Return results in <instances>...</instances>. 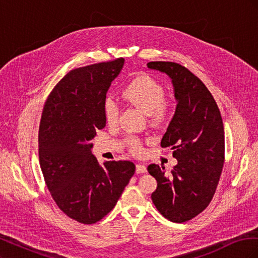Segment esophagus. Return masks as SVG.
<instances>
[{
  "label": "esophagus",
  "mask_w": 258,
  "mask_h": 258,
  "mask_svg": "<svg viewBox=\"0 0 258 258\" xmlns=\"http://www.w3.org/2000/svg\"><path fill=\"white\" fill-rule=\"evenodd\" d=\"M136 171H137V173H145L147 169H146L145 165H142V163H137Z\"/></svg>",
  "instance_id": "34e87169"
}]
</instances>
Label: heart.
I'll return each mask as SVG.
<instances>
[{
    "instance_id": "obj_1",
    "label": "heart",
    "mask_w": 258,
    "mask_h": 258,
    "mask_svg": "<svg viewBox=\"0 0 258 258\" xmlns=\"http://www.w3.org/2000/svg\"><path fill=\"white\" fill-rule=\"evenodd\" d=\"M121 96L130 104L137 106L150 117V121L159 126L165 122L170 114V104L165 100V89L162 86L148 75L135 77L123 88ZM104 118L107 123H115L118 119V105L112 99H106L103 103ZM132 153L141 154L143 148L139 140L129 138L127 140Z\"/></svg>"
}]
</instances>
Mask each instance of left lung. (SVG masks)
I'll list each match as a JSON object with an SVG mask.
<instances>
[{
	"label": "left lung",
	"instance_id": "obj_1",
	"mask_svg": "<svg viewBox=\"0 0 258 258\" xmlns=\"http://www.w3.org/2000/svg\"><path fill=\"white\" fill-rule=\"evenodd\" d=\"M147 68L170 77L177 102L160 143L171 146L177 165L169 176L165 167H147L157 181L152 200L169 221L184 223L201 213L215 194L225 159L223 119L213 96L188 69L166 61L148 62Z\"/></svg>",
	"mask_w": 258,
	"mask_h": 258
}]
</instances>
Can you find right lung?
<instances>
[{"mask_svg":"<svg viewBox=\"0 0 258 258\" xmlns=\"http://www.w3.org/2000/svg\"><path fill=\"white\" fill-rule=\"evenodd\" d=\"M123 58L70 71L46 100L38 130L45 183L59 209L82 224L99 222L116 206L135 174L128 160L100 165L91 140L105 127L103 103Z\"/></svg>","mask_w":258,"mask_h":258,"instance_id":"1","label":"right lung"}]
</instances>
